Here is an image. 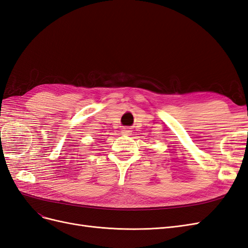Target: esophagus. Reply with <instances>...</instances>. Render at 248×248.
Here are the masks:
<instances>
[{
	"mask_svg": "<svg viewBox=\"0 0 248 248\" xmlns=\"http://www.w3.org/2000/svg\"><path fill=\"white\" fill-rule=\"evenodd\" d=\"M122 134H125V136H130L131 134V130L130 128H128V127H124V128H122Z\"/></svg>",
	"mask_w": 248,
	"mask_h": 248,
	"instance_id": "obj_1",
	"label": "esophagus"
}]
</instances>
